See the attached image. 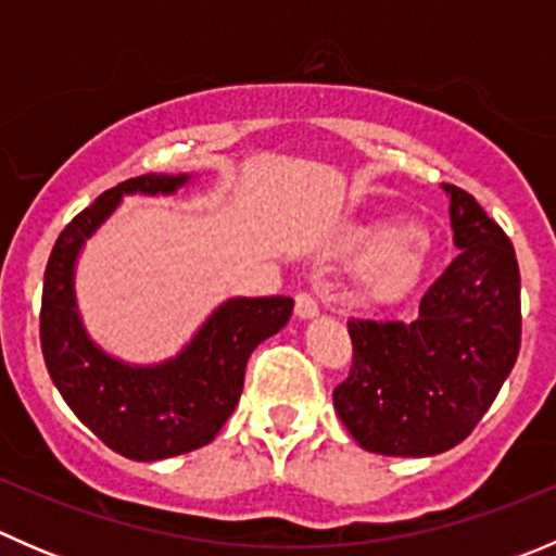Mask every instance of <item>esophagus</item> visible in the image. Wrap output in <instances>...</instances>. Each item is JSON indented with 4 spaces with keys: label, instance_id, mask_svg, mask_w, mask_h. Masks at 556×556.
I'll list each match as a JSON object with an SVG mask.
<instances>
[{
    "label": "esophagus",
    "instance_id": "obj_1",
    "mask_svg": "<svg viewBox=\"0 0 556 556\" xmlns=\"http://www.w3.org/2000/svg\"><path fill=\"white\" fill-rule=\"evenodd\" d=\"M295 314H299L301 319L317 317V314H319L317 301H314L309 293H299V295H295Z\"/></svg>",
    "mask_w": 556,
    "mask_h": 556
}]
</instances>
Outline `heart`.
I'll return each instance as SVG.
<instances>
[{
    "label": "heart",
    "instance_id": "obj_1",
    "mask_svg": "<svg viewBox=\"0 0 556 556\" xmlns=\"http://www.w3.org/2000/svg\"><path fill=\"white\" fill-rule=\"evenodd\" d=\"M355 247L368 250L357 266L363 293L379 304L401 301L412 293L428 266V244L401 223H379L357 237Z\"/></svg>",
    "mask_w": 556,
    "mask_h": 556
}]
</instances>
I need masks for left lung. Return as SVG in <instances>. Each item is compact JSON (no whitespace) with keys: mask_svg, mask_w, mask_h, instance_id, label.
I'll use <instances>...</instances> for the list:
<instances>
[{"mask_svg":"<svg viewBox=\"0 0 556 556\" xmlns=\"http://www.w3.org/2000/svg\"><path fill=\"white\" fill-rule=\"evenodd\" d=\"M457 257L412 323L350 319L352 368L333 406L352 439L387 457H430L470 435L521 344L519 263L479 201L444 185Z\"/></svg>","mask_w":556,"mask_h":556,"instance_id":"left-lung-1","label":"left lung"}]
</instances>
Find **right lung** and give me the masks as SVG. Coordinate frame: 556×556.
<instances>
[{"label": "right lung", "mask_w": 556, "mask_h": 556, "mask_svg": "<svg viewBox=\"0 0 556 556\" xmlns=\"http://www.w3.org/2000/svg\"><path fill=\"white\" fill-rule=\"evenodd\" d=\"M188 174H142L104 190L55 239L45 268L39 341L45 366L66 406L112 452L139 463L206 446L237 408L252 350L279 333L293 299H228L210 314L179 355L128 366L88 339L75 301V263L86 239L123 195H169Z\"/></svg>", "instance_id": "obj_1"}]
</instances>
